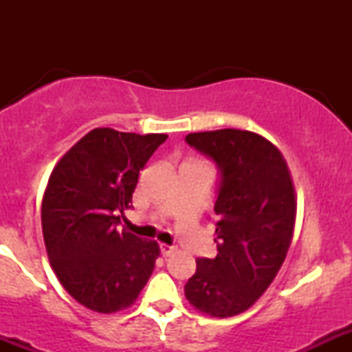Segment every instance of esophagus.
Segmentation results:
<instances>
[{
  "mask_svg": "<svg viewBox=\"0 0 352 352\" xmlns=\"http://www.w3.org/2000/svg\"><path fill=\"white\" fill-rule=\"evenodd\" d=\"M177 248L173 247V245H166V243H160V252H162L163 257H168V255H172L173 252H175Z\"/></svg>",
  "mask_w": 352,
  "mask_h": 352,
  "instance_id": "obj_1",
  "label": "esophagus"
}]
</instances>
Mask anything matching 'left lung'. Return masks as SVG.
Returning a JSON list of instances; mask_svg holds the SVG:
<instances>
[{"mask_svg":"<svg viewBox=\"0 0 352 352\" xmlns=\"http://www.w3.org/2000/svg\"><path fill=\"white\" fill-rule=\"evenodd\" d=\"M221 172L214 202V258H197L186 298L209 317L248 310L271 286L293 240L296 197L285 156L261 134L240 129L187 134Z\"/></svg>","mask_w":352,"mask_h":352,"instance_id":"1","label":"left lung"}]
</instances>
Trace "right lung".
<instances>
[{"label": "right lung", "mask_w": 352, "mask_h": 352, "mask_svg": "<svg viewBox=\"0 0 352 352\" xmlns=\"http://www.w3.org/2000/svg\"><path fill=\"white\" fill-rule=\"evenodd\" d=\"M166 134L97 127L58 162L42 199V233L63 287L83 307L113 314L131 307L150 279L160 247L119 232L140 170Z\"/></svg>", "instance_id": "right-lung-1"}]
</instances>
